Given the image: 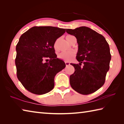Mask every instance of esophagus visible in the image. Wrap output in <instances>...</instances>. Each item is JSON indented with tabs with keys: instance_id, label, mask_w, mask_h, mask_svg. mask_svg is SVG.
Listing matches in <instances>:
<instances>
[{
	"instance_id": "1",
	"label": "esophagus",
	"mask_w": 124,
	"mask_h": 124,
	"mask_svg": "<svg viewBox=\"0 0 124 124\" xmlns=\"http://www.w3.org/2000/svg\"><path fill=\"white\" fill-rule=\"evenodd\" d=\"M65 65H66V66H68V65H70V63L68 62H65Z\"/></svg>"
}]
</instances>
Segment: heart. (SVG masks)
Segmentation results:
<instances>
[{"label":"heart","instance_id":"heart-1","mask_svg":"<svg viewBox=\"0 0 124 124\" xmlns=\"http://www.w3.org/2000/svg\"><path fill=\"white\" fill-rule=\"evenodd\" d=\"M73 37H74V36L72 35H67L66 36V39L67 41L69 44L70 43L71 40ZM57 40L55 42L54 44V48L55 50L57 51ZM75 56V53L73 52H61L58 55V57L60 59L64 61L65 62H69L71 61L74 57Z\"/></svg>","mask_w":124,"mask_h":124}]
</instances>
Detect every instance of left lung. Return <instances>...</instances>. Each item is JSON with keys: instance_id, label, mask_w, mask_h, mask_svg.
I'll return each instance as SVG.
<instances>
[{"instance_id": "left-lung-1", "label": "left lung", "mask_w": 124, "mask_h": 124, "mask_svg": "<svg viewBox=\"0 0 124 124\" xmlns=\"http://www.w3.org/2000/svg\"><path fill=\"white\" fill-rule=\"evenodd\" d=\"M66 32L75 36L78 44L76 59L79 63L71 64L75 70L70 76V85L81 94L93 93L104 85L109 70V44L102 35L86 27L68 29Z\"/></svg>"}]
</instances>
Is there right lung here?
Masks as SVG:
<instances>
[{"mask_svg":"<svg viewBox=\"0 0 124 124\" xmlns=\"http://www.w3.org/2000/svg\"><path fill=\"white\" fill-rule=\"evenodd\" d=\"M65 32L54 27H33L20 37L16 46L17 77L31 93L41 95L53 89L55 75L65 67L54 44Z\"/></svg>","mask_w":124,"mask_h":124,"instance_id":"1","label":"right lung"}]
</instances>
